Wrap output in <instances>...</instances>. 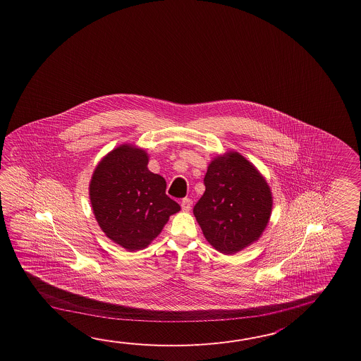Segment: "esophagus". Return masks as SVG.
<instances>
[{"mask_svg": "<svg viewBox=\"0 0 361 361\" xmlns=\"http://www.w3.org/2000/svg\"><path fill=\"white\" fill-rule=\"evenodd\" d=\"M180 207H182V210H183V212H190V210H191V207H192L191 200H190V199L182 200V204H180Z\"/></svg>", "mask_w": 361, "mask_h": 361, "instance_id": "obj_1", "label": "esophagus"}]
</instances>
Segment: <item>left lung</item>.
Wrapping results in <instances>:
<instances>
[{"instance_id": "1", "label": "left lung", "mask_w": 361, "mask_h": 361, "mask_svg": "<svg viewBox=\"0 0 361 361\" xmlns=\"http://www.w3.org/2000/svg\"><path fill=\"white\" fill-rule=\"evenodd\" d=\"M205 192L193 214L207 243L232 255L258 241L272 212L266 178L236 151L214 157L204 178Z\"/></svg>"}]
</instances>
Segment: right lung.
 <instances>
[{"label":"right lung","mask_w":361,"mask_h":361,"mask_svg":"<svg viewBox=\"0 0 361 361\" xmlns=\"http://www.w3.org/2000/svg\"><path fill=\"white\" fill-rule=\"evenodd\" d=\"M143 148L125 143L108 152L92 173V213L109 240L129 252L142 250L161 233L180 207L165 193V179L149 171Z\"/></svg>","instance_id":"right-lung-1"}]
</instances>
